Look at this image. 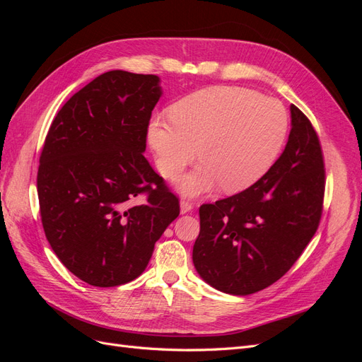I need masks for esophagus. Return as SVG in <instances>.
<instances>
[{
	"instance_id": "34e87169",
	"label": "esophagus",
	"mask_w": 362,
	"mask_h": 362,
	"mask_svg": "<svg viewBox=\"0 0 362 362\" xmlns=\"http://www.w3.org/2000/svg\"><path fill=\"white\" fill-rule=\"evenodd\" d=\"M193 210V202L189 199H181V213L185 214Z\"/></svg>"
}]
</instances>
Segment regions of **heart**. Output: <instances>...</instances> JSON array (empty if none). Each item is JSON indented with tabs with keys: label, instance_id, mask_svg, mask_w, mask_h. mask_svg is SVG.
<instances>
[{
	"label": "heart",
	"instance_id": "obj_1",
	"mask_svg": "<svg viewBox=\"0 0 362 362\" xmlns=\"http://www.w3.org/2000/svg\"><path fill=\"white\" fill-rule=\"evenodd\" d=\"M169 117L152 119L149 144L164 178L175 180L194 160L201 164L180 182L185 194L217 184L234 193L258 181L276 160L288 129L276 100L238 86H214L175 103Z\"/></svg>",
	"mask_w": 362,
	"mask_h": 362
}]
</instances>
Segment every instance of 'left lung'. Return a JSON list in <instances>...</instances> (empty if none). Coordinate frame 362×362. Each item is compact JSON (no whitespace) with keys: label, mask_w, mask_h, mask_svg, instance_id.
<instances>
[{"label":"left lung","mask_w":362,"mask_h":362,"mask_svg":"<svg viewBox=\"0 0 362 362\" xmlns=\"http://www.w3.org/2000/svg\"><path fill=\"white\" fill-rule=\"evenodd\" d=\"M286 149L246 190L199 206L193 262L204 281L246 296L281 279L319 228L325 158L311 120L291 105Z\"/></svg>","instance_id":"8db88e82"}]
</instances>
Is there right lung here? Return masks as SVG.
Returning <instances> with one entry per match:
<instances>
[{"label":"right lung","instance_id":"add662e5","mask_svg":"<svg viewBox=\"0 0 362 362\" xmlns=\"http://www.w3.org/2000/svg\"><path fill=\"white\" fill-rule=\"evenodd\" d=\"M157 75L108 71L72 95L43 144L37 194L52 250L76 278L116 287L141 275L180 199L145 158Z\"/></svg>","mask_w":362,"mask_h":362}]
</instances>
